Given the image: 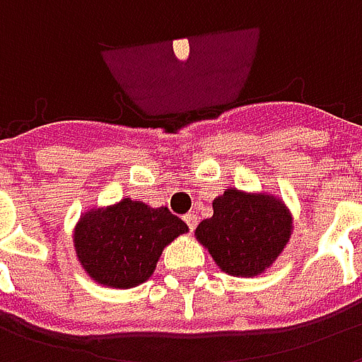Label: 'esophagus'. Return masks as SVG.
Listing matches in <instances>:
<instances>
[{"label": "esophagus", "mask_w": 362, "mask_h": 362, "mask_svg": "<svg viewBox=\"0 0 362 362\" xmlns=\"http://www.w3.org/2000/svg\"><path fill=\"white\" fill-rule=\"evenodd\" d=\"M184 221H186V225H188L189 230H194L197 227V215L196 213H186L184 215Z\"/></svg>", "instance_id": "obj_1"}]
</instances>
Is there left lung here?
<instances>
[{"label":"left lung","instance_id":"8db88e82","mask_svg":"<svg viewBox=\"0 0 362 362\" xmlns=\"http://www.w3.org/2000/svg\"><path fill=\"white\" fill-rule=\"evenodd\" d=\"M199 243L228 275L252 277L272 266L291 236V215L279 199L227 189L213 217L196 228Z\"/></svg>","mask_w":362,"mask_h":362}]
</instances>
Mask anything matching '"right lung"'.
<instances>
[{
  "mask_svg": "<svg viewBox=\"0 0 362 362\" xmlns=\"http://www.w3.org/2000/svg\"><path fill=\"white\" fill-rule=\"evenodd\" d=\"M184 233L188 225L166 207L153 209L126 197L85 213L74 243L81 266L96 283L132 288L149 279L163 248Z\"/></svg>",
  "mask_w": 362,
  "mask_h": 362,
  "instance_id": "add662e5",
  "label": "right lung"
}]
</instances>
